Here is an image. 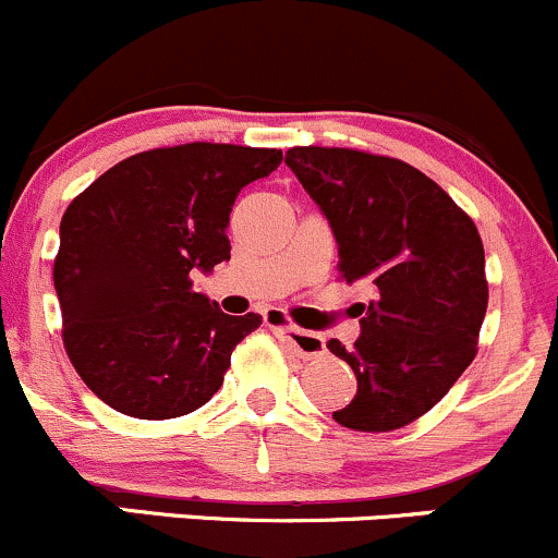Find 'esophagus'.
Masks as SVG:
<instances>
[{"mask_svg": "<svg viewBox=\"0 0 558 558\" xmlns=\"http://www.w3.org/2000/svg\"><path fill=\"white\" fill-rule=\"evenodd\" d=\"M264 320H267L269 326L275 328V331L280 333V337L286 339V342L291 344V350H294L296 355H302V357H315V355H320L326 350V339L320 337V333H313V331H302V328H294V326H289L286 324L283 318H280L278 313H267L264 315Z\"/></svg>", "mask_w": 558, "mask_h": 558, "instance_id": "obj_1", "label": "esophagus"}]
</instances>
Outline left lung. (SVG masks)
<instances>
[{
    "label": "left lung",
    "mask_w": 558,
    "mask_h": 558,
    "mask_svg": "<svg viewBox=\"0 0 558 558\" xmlns=\"http://www.w3.org/2000/svg\"><path fill=\"white\" fill-rule=\"evenodd\" d=\"M286 166L328 219L339 275L374 294L357 310L353 348L328 342L357 379L333 420L398 430L430 412L476 357L489 302L476 225L436 181L392 157L294 146Z\"/></svg>",
    "instance_id": "8db88e82"
}]
</instances>
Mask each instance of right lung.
I'll list each match as a JSON object with an SVG mask.
<instances>
[{
  "label": "right lung",
  "instance_id": "right-lung-1",
  "mask_svg": "<svg viewBox=\"0 0 558 558\" xmlns=\"http://www.w3.org/2000/svg\"><path fill=\"white\" fill-rule=\"evenodd\" d=\"M280 160V149L205 141L149 149L69 205L52 267L63 348L111 409L181 417L225 383L234 344L262 315L221 313L192 291V272L230 259L234 197Z\"/></svg>",
  "mask_w": 558,
  "mask_h": 558
}]
</instances>
